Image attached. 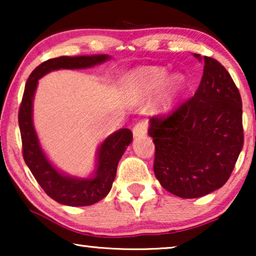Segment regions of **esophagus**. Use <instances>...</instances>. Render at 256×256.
Listing matches in <instances>:
<instances>
[{
	"label": "esophagus",
	"instance_id": "1",
	"mask_svg": "<svg viewBox=\"0 0 256 256\" xmlns=\"http://www.w3.org/2000/svg\"><path fill=\"white\" fill-rule=\"evenodd\" d=\"M146 129H148L146 121L141 120L136 122L134 127H132V134H134L135 138H141V136H144L146 134Z\"/></svg>",
	"mask_w": 256,
	"mask_h": 256
}]
</instances>
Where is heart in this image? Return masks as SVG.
Segmentation results:
<instances>
[{
  "instance_id": "b5f03b06",
  "label": "heart",
  "mask_w": 256,
  "mask_h": 256,
  "mask_svg": "<svg viewBox=\"0 0 256 256\" xmlns=\"http://www.w3.org/2000/svg\"><path fill=\"white\" fill-rule=\"evenodd\" d=\"M168 70L160 66L140 68L130 72L127 76L128 90L134 96H150L163 86L160 96L162 107H170L186 87V78L182 73L168 78Z\"/></svg>"
}]
</instances>
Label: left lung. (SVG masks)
<instances>
[{
  "label": "left lung",
  "mask_w": 256,
  "mask_h": 256,
  "mask_svg": "<svg viewBox=\"0 0 256 256\" xmlns=\"http://www.w3.org/2000/svg\"><path fill=\"white\" fill-rule=\"evenodd\" d=\"M148 132L155 143L154 172L166 191L198 198L222 188L244 146L242 101L227 70L204 56L194 96L152 116Z\"/></svg>",
  "instance_id": "8db88e82"
}]
</instances>
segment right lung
<instances>
[{
	"label": "right lung",
	"instance_id": "add662e5",
	"mask_svg": "<svg viewBox=\"0 0 256 256\" xmlns=\"http://www.w3.org/2000/svg\"><path fill=\"white\" fill-rule=\"evenodd\" d=\"M110 59L107 54L62 57L48 59L31 72L24 88L18 110V124L22 138V152L31 174L48 197L59 204L88 206L106 197L116 176L118 160L132 141V132L127 128L115 132L99 148L98 168L92 178L79 180L68 177L54 169L40 149L32 124V100L38 79L46 73L60 68H86Z\"/></svg>",
	"mask_w": 256,
	"mask_h": 256
}]
</instances>
